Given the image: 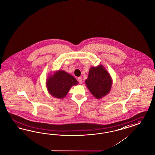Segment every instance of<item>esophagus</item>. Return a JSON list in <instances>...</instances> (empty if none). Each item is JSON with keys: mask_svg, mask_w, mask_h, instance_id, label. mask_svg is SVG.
I'll return each mask as SVG.
<instances>
[{"mask_svg": "<svg viewBox=\"0 0 155 155\" xmlns=\"http://www.w3.org/2000/svg\"><path fill=\"white\" fill-rule=\"evenodd\" d=\"M78 82H79L80 84H81L82 83V79L81 77H78Z\"/></svg>", "mask_w": 155, "mask_h": 155, "instance_id": "1", "label": "esophagus"}]
</instances>
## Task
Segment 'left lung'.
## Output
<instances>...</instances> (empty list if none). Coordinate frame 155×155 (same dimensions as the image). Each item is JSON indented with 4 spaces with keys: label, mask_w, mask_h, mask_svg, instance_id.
<instances>
[{
    "label": "left lung",
    "mask_w": 155,
    "mask_h": 155,
    "mask_svg": "<svg viewBox=\"0 0 155 155\" xmlns=\"http://www.w3.org/2000/svg\"><path fill=\"white\" fill-rule=\"evenodd\" d=\"M85 84L94 97L100 99L110 91L113 80L105 68L102 65H99L90 69Z\"/></svg>",
    "instance_id": "obj_1"
}]
</instances>
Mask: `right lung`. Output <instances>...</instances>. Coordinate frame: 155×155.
I'll return each instance as SVG.
<instances>
[{"instance_id":"obj_1","label":"right lung","mask_w":155,"mask_h":155,"mask_svg":"<svg viewBox=\"0 0 155 155\" xmlns=\"http://www.w3.org/2000/svg\"><path fill=\"white\" fill-rule=\"evenodd\" d=\"M78 84L73 76L65 71L59 70L48 76L46 86L49 94L57 98L62 99L65 97L73 86Z\"/></svg>"}]
</instances>
